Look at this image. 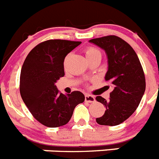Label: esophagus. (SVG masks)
<instances>
[{"instance_id":"34e87169","label":"esophagus","mask_w":159,"mask_h":159,"mask_svg":"<svg viewBox=\"0 0 159 159\" xmlns=\"http://www.w3.org/2000/svg\"><path fill=\"white\" fill-rule=\"evenodd\" d=\"M85 100L88 102H93L95 101V98L94 96L90 94H85Z\"/></svg>"}]
</instances>
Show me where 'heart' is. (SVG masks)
Segmentation results:
<instances>
[{"mask_svg":"<svg viewBox=\"0 0 159 159\" xmlns=\"http://www.w3.org/2000/svg\"><path fill=\"white\" fill-rule=\"evenodd\" d=\"M101 54V52L99 49L93 48V47H89L87 49H85V56L86 57H90L95 56V55Z\"/></svg>","mask_w":159,"mask_h":159,"instance_id":"b5f03b06","label":"heart"}]
</instances>
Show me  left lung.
<instances>
[{
	"label": "left lung",
	"mask_w": 159,
	"mask_h": 159,
	"mask_svg": "<svg viewBox=\"0 0 159 159\" xmlns=\"http://www.w3.org/2000/svg\"><path fill=\"white\" fill-rule=\"evenodd\" d=\"M89 42L105 51L108 61L105 80L114 87L109 101L101 96L96 98L106 109L96 121L103 125H119L134 114L144 95L146 79L143 67L133 48L117 36L95 38Z\"/></svg>",
	"instance_id": "8db88e82"
}]
</instances>
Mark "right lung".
I'll return each instance as SVG.
<instances>
[{"label":"right lung","instance_id":"right-lung-1","mask_svg":"<svg viewBox=\"0 0 159 159\" xmlns=\"http://www.w3.org/2000/svg\"><path fill=\"white\" fill-rule=\"evenodd\" d=\"M81 43L66 40L44 41L30 51L23 63L20 96L33 116L45 126L53 128L67 124L74 108L85 101L80 91L63 94L55 85L65 75V57Z\"/></svg>","mask_w":159,"mask_h":159}]
</instances>
